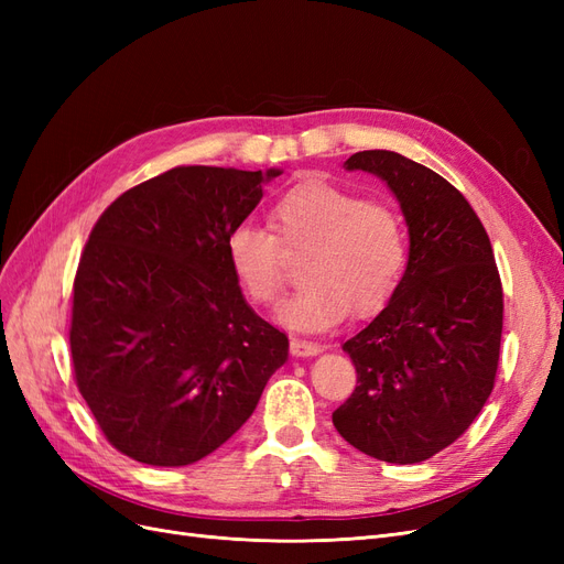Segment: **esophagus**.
<instances>
[{
    "instance_id": "esophagus-1",
    "label": "esophagus",
    "mask_w": 564,
    "mask_h": 564,
    "mask_svg": "<svg viewBox=\"0 0 564 564\" xmlns=\"http://www.w3.org/2000/svg\"><path fill=\"white\" fill-rule=\"evenodd\" d=\"M289 346H292V352L296 357H313V355L322 352V346L315 344V340H305V338H296V336L289 340Z\"/></svg>"
}]
</instances>
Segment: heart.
Here are the masks:
<instances>
[{"label": "heart", "mask_w": 564, "mask_h": 564, "mask_svg": "<svg viewBox=\"0 0 564 564\" xmlns=\"http://www.w3.org/2000/svg\"><path fill=\"white\" fill-rule=\"evenodd\" d=\"M268 228L240 224L226 237L235 280L261 305L275 303L284 289V249L308 251V282L282 303L280 322L301 332L338 324L348 308L369 315L395 294L406 263V240L398 212L329 181L289 187L270 209Z\"/></svg>", "instance_id": "obj_1"}]
</instances>
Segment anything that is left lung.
Here are the masks:
<instances>
[{
	"label": "left lung",
	"mask_w": 564,
	"mask_h": 564,
	"mask_svg": "<svg viewBox=\"0 0 564 564\" xmlns=\"http://www.w3.org/2000/svg\"><path fill=\"white\" fill-rule=\"evenodd\" d=\"M344 166L395 195L409 261L386 308L344 344L357 386L332 421L367 456L419 464L464 435L491 395L501 278L480 218L433 169L390 150L355 152Z\"/></svg>",
	"instance_id": "8db88e82"
}]
</instances>
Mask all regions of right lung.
Instances as JSON below:
<instances>
[{
	"label": "right lung",
	"instance_id": "1",
	"mask_svg": "<svg viewBox=\"0 0 564 564\" xmlns=\"http://www.w3.org/2000/svg\"><path fill=\"white\" fill-rule=\"evenodd\" d=\"M282 174L176 166L100 214L73 286L75 381L115 449L187 466L253 414L289 338L245 301L228 232Z\"/></svg>",
	"mask_w": 564,
	"mask_h": 564
}]
</instances>
